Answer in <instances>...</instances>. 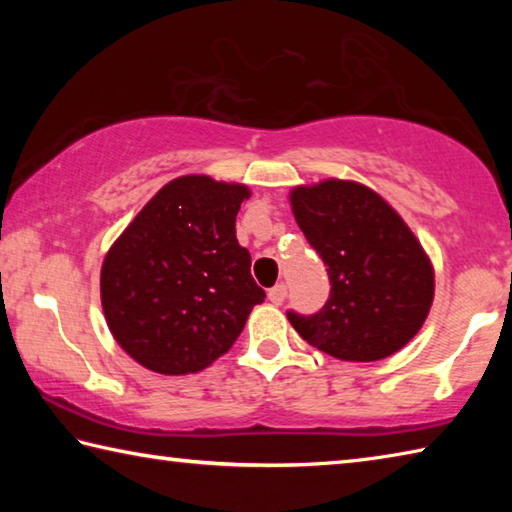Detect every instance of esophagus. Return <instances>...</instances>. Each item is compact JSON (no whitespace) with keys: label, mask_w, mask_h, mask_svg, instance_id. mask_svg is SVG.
<instances>
[{"label":"esophagus","mask_w":512,"mask_h":512,"mask_svg":"<svg viewBox=\"0 0 512 512\" xmlns=\"http://www.w3.org/2000/svg\"><path fill=\"white\" fill-rule=\"evenodd\" d=\"M284 298H287V287H284V284H275V287L268 291V300H271L273 305H282Z\"/></svg>","instance_id":"34e87169"}]
</instances>
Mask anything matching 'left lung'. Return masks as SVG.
Returning <instances> with one entry per match:
<instances>
[{
  "instance_id": "1",
  "label": "left lung",
  "mask_w": 512,
  "mask_h": 512,
  "mask_svg": "<svg viewBox=\"0 0 512 512\" xmlns=\"http://www.w3.org/2000/svg\"><path fill=\"white\" fill-rule=\"evenodd\" d=\"M291 205L332 284L316 314L287 311L296 332L343 361L402 350L433 300V268L409 225L372 189L345 180L293 189Z\"/></svg>"
}]
</instances>
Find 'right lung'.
<instances>
[{"instance_id":"add662e5","label":"right lung","mask_w":512,"mask_h":512,"mask_svg":"<svg viewBox=\"0 0 512 512\" xmlns=\"http://www.w3.org/2000/svg\"><path fill=\"white\" fill-rule=\"evenodd\" d=\"M248 196L244 185L176 178L108 250L103 314L117 343L144 368L160 375L207 368L264 302L235 230Z\"/></svg>"}]
</instances>
